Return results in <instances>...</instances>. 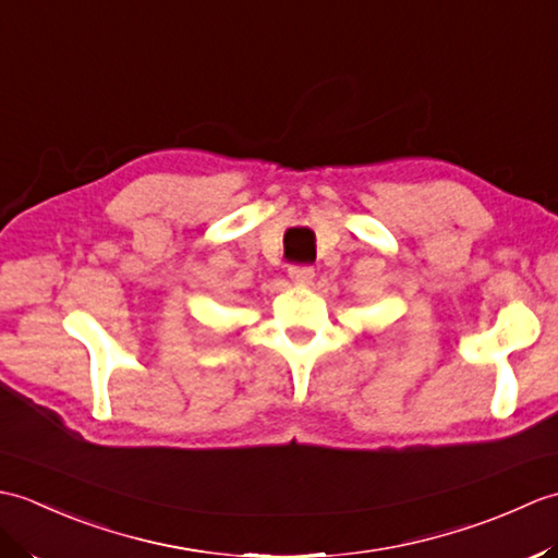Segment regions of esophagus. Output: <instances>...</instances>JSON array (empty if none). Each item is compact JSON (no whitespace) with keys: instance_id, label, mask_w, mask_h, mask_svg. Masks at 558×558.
Returning <instances> with one entry per match:
<instances>
[{"instance_id":"esophagus-1","label":"esophagus","mask_w":558,"mask_h":558,"mask_svg":"<svg viewBox=\"0 0 558 558\" xmlns=\"http://www.w3.org/2000/svg\"><path fill=\"white\" fill-rule=\"evenodd\" d=\"M288 276L294 286H306V282H312V278H314V268L312 266H290Z\"/></svg>"}]
</instances>
